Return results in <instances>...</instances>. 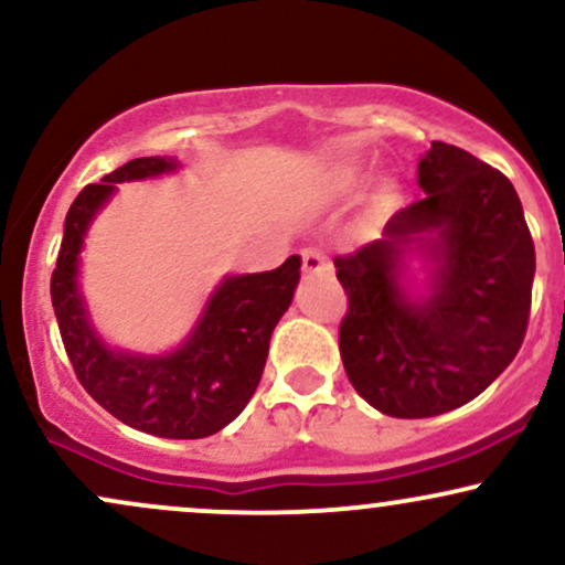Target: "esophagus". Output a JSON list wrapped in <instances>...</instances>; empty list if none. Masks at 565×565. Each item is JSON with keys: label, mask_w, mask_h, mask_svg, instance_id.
I'll use <instances>...</instances> for the list:
<instances>
[{"label": "esophagus", "mask_w": 565, "mask_h": 565, "mask_svg": "<svg viewBox=\"0 0 565 565\" xmlns=\"http://www.w3.org/2000/svg\"><path fill=\"white\" fill-rule=\"evenodd\" d=\"M302 270L305 276H329L332 274V265L329 257L321 249H305L302 252Z\"/></svg>", "instance_id": "34e87169"}]
</instances>
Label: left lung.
Returning <instances> with one entry per match:
<instances>
[{
    "label": "left lung",
    "instance_id": "obj_1",
    "mask_svg": "<svg viewBox=\"0 0 565 565\" xmlns=\"http://www.w3.org/2000/svg\"><path fill=\"white\" fill-rule=\"evenodd\" d=\"M417 183L425 199L334 260L348 295L340 355L350 385L398 419L468 404L510 366L536 270L521 199L502 172L436 140ZM414 259L425 279L411 274Z\"/></svg>",
    "mask_w": 565,
    "mask_h": 565
}]
</instances>
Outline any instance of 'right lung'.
I'll return each mask as SVG.
<instances>
[{
	"mask_svg": "<svg viewBox=\"0 0 565 565\" xmlns=\"http://www.w3.org/2000/svg\"><path fill=\"white\" fill-rule=\"evenodd\" d=\"M170 157H142L87 185L71 204L50 281L57 327L76 377L116 419L159 438H206L233 423L260 385L270 334L289 310L302 260L217 284L193 329L167 353L111 348L97 334L79 287L84 236L119 183L178 172Z\"/></svg>",
	"mask_w": 565,
	"mask_h": 565,
	"instance_id": "1",
	"label": "right lung"
}]
</instances>
